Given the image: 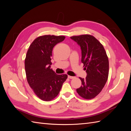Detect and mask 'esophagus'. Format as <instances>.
I'll return each mask as SVG.
<instances>
[{
    "mask_svg": "<svg viewBox=\"0 0 131 131\" xmlns=\"http://www.w3.org/2000/svg\"><path fill=\"white\" fill-rule=\"evenodd\" d=\"M68 78L69 79H74L75 78L74 77H72V76H70V75H68Z\"/></svg>",
    "mask_w": 131,
    "mask_h": 131,
    "instance_id": "34e87169",
    "label": "esophagus"
}]
</instances>
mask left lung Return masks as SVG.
Listing matches in <instances>:
<instances>
[{"label":"left lung","instance_id":"obj_1","mask_svg":"<svg viewBox=\"0 0 131 131\" xmlns=\"http://www.w3.org/2000/svg\"><path fill=\"white\" fill-rule=\"evenodd\" d=\"M82 50V62L87 72L85 79L79 78L82 85L77 92L82 98L90 100L101 92L106 83L109 70L108 57L102 44L89 34L73 36Z\"/></svg>","mask_w":131,"mask_h":131}]
</instances>
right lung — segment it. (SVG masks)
Returning <instances> with one entry per match:
<instances>
[{"label":"right lung","mask_w":131,"mask_h":131,"mask_svg":"<svg viewBox=\"0 0 131 131\" xmlns=\"http://www.w3.org/2000/svg\"><path fill=\"white\" fill-rule=\"evenodd\" d=\"M65 38L62 35L40 36L27 50L25 60L27 82L36 95L43 101L54 99L68 78L66 74H56L51 69L53 48Z\"/></svg>","instance_id":"obj_1"}]
</instances>
